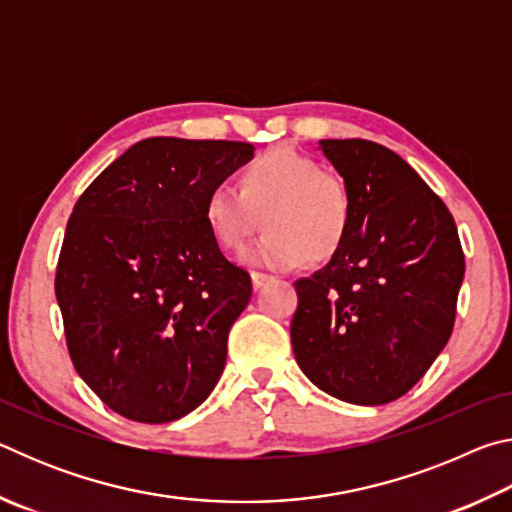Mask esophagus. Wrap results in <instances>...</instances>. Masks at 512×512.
I'll return each mask as SVG.
<instances>
[{"label":"esophagus","instance_id":"esophagus-1","mask_svg":"<svg viewBox=\"0 0 512 512\" xmlns=\"http://www.w3.org/2000/svg\"><path fill=\"white\" fill-rule=\"evenodd\" d=\"M250 280H253V289L259 291V289L264 287L266 282H271L273 277H271V275H264V273H253V275H250Z\"/></svg>","mask_w":512,"mask_h":512}]
</instances>
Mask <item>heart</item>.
Wrapping results in <instances>:
<instances>
[{
    "label": "heart",
    "mask_w": 512,
    "mask_h": 512,
    "mask_svg": "<svg viewBox=\"0 0 512 512\" xmlns=\"http://www.w3.org/2000/svg\"><path fill=\"white\" fill-rule=\"evenodd\" d=\"M203 219L223 250H239L266 223L264 235L244 250L250 266L293 271L311 259L327 262L345 244L352 201L343 180L291 146H277L248 162L239 189L214 185Z\"/></svg>",
    "instance_id": "obj_1"
}]
</instances>
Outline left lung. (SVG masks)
Wrapping results in <instances>:
<instances>
[{"label":"left lung","instance_id":"left-lung-1","mask_svg":"<svg viewBox=\"0 0 512 512\" xmlns=\"http://www.w3.org/2000/svg\"><path fill=\"white\" fill-rule=\"evenodd\" d=\"M352 201L345 244L296 282L291 345L336 400L379 406L409 393L449 341L465 257L447 205L400 155L320 140Z\"/></svg>","mask_w":512,"mask_h":512}]
</instances>
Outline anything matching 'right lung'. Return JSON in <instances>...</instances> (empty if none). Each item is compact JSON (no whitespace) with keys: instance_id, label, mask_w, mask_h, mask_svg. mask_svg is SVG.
<instances>
[{"instance_id":"obj_1","label":"right lung","mask_w":512,"mask_h":512,"mask_svg":"<svg viewBox=\"0 0 512 512\" xmlns=\"http://www.w3.org/2000/svg\"><path fill=\"white\" fill-rule=\"evenodd\" d=\"M255 146L149 137L85 189L56 271L69 357L128 420L173 422L201 406L253 284L203 219L205 196Z\"/></svg>"}]
</instances>
